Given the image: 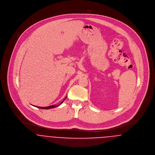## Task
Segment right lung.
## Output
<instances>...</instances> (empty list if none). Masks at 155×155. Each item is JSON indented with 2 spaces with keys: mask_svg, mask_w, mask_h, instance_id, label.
<instances>
[{
  "mask_svg": "<svg viewBox=\"0 0 155 155\" xmlns=\"http://www.w3.org/2000/svg\"><path fill=\"white\" fill-rule=\"evenodd\" d=\"M66 97L65 98V99L60 103V104H59L58 105H52V106H48V107H38V106H35V107H38V108H40V109H52V108H55V107H58V106H59L61 104H62L63 103V101L66 100Z\"/></svg>",
  "mask_w": 155,
  "mask_h": 155,
  "instance_id": "obj_1",
  "label": "right lung"
}]
</instances>
